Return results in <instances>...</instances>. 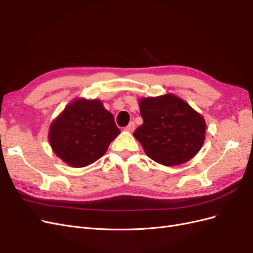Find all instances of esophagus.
<instances>
[{
  "mask_svg": "<svg viewBox=\"0 0 253 253\" xmlns=\"http://www.w3.org/2000/svg\"><path fill=\"white\" fill-rule=\"evenodd\" d=\"M135 122L134 121H132V122H129V124L127 125V126H126V131H127V132H133L134 129H135Z\"/></svg>",
  "mask_w": 253,
  "mask_h": 253,
  "instance_id": "34e87169",
  "label": "esophagus"
}]
</instances>
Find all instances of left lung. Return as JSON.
I'll return each mask as SVG.
<instances>
[{"label":"left lung","instance_id":"8db88e82","mask_svg":"<svg viewBox=\"0 0 253 253\" xmlns=\"http://www.w3.org/2000/svg\"><path fill=\"white\" fill-rule=\"evenodd\" d=\"M143 124L134 137L151 159L167 167L185 164L203 147L206 122L182 99L173 94L141 98Z\"/></svg>","mask_w":253,"mask_h":253}]
</instances>
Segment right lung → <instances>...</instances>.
<instances>
[{
    "mask_svg": "<svg viewBox=\"0 0 253 253\" xmlns=\"http://www.w3.org/2000/svg\"><path fill=\"white\" fill-rule=\"evenodd\" d=\"M112 113L98 99L79 98L51 122L48 139L53 153L74 168L95 163L119 135Z\"/></svg>",
    "mask_w": 253,
    "mask_h": 253,
    "instance_id": "1",
    "label": "right lung"
}]
</instances>
